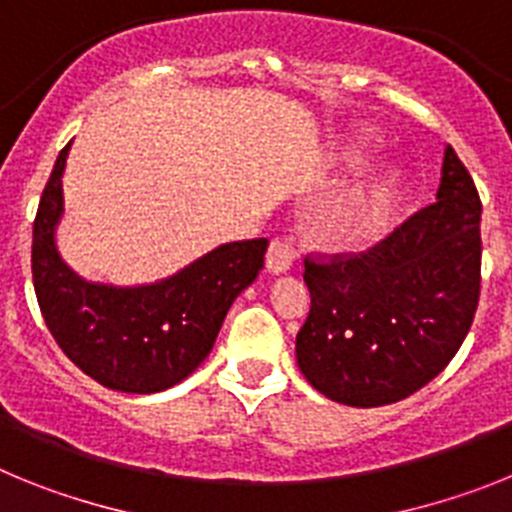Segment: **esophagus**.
I'll use <instances>...</instances> for the list:
<instances>
[{
	"mask_svg": "<svg viewBox=\"0 0 512 512\" xmlns=\"http://www.w3.org/2000/svg\"><path fill=\"white\" fill-rule=\"evenodd\" d=\"M292 261H295V246L287 238H274L269 243V251H266V269L271 274H284L292 266Z\"/></svg>",
	"mask_w": 512,
	"mask_h": 512,
	"instance_id": "34e87169",
	"label": "esophagus"
}]
</instances>
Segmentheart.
Here are the masks:
<instances>
[{"label": "heart", "mask_w": 512, "mask_h": 512, "mask_svg": "<svg viewBox=\"0 0 512 512\" xmlns=\"http://www.w3.org/2000/svg\"><path fill=\"white\" fill-rule=\"evenodd\" d=\"M361 153L359 143L348 146V158H356ZM397 197V174L392 169H379L364 176L361 182L338 197L330 205L325 225L328 233L341 243H356L377 233L390 217L392 205Z\"/></svg>", "instance_id": "obj_1"}]
</instances>
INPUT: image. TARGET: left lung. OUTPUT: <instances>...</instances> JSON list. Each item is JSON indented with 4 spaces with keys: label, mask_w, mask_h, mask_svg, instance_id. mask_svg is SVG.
<instances>
[{
    "label": "left lung",
    "mask_w": 512,
    "mask_h": 512,
    "mask_svg": "<svg viewBox=\"0 0 512 512\" xmlns=\"http://www.w3.org/2000/svg\"><path fill=\"white\" fill-rule=\"evenodd\" d=\"M482 202L451 146L436 202L364 253L305 259L310 315L297 366L328 400L379 408L443 372L479 302Z\"/></svg>",
    "instance_id": "left-lung-1"
}]
</instances>
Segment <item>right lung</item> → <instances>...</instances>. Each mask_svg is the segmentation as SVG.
Listing matches in <instances>:
<instances>
[{
	"mask_svg": "<svg viewBox=\"0 0 512 512\" xmlns=\"http://www.w3.org/2000/svg\"><path fill=\"white\" fill-rule=\"evenodd\" d=\"M69 148L58 153L33 225V284L45 325L63 354L102 387L130 395L169 390L207 359L233 300L264 269L269 241L217 246L156 284L87 282L56 248Z\"/></svg>",
	"mask_w": 512,
	"mask_h": 512,
	"instance_id": "obj_1",
	"label": "right lung"
}]
</instances>
